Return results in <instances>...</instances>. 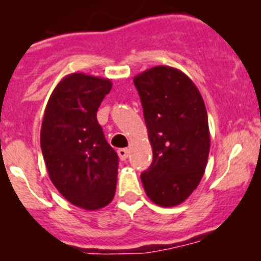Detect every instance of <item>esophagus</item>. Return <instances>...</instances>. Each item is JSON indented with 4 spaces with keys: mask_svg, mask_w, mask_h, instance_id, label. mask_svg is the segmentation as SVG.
<instances>
[{
    "mask_svg": "<svg viewBox=\"0 0 261 261\" xmlns=\"http://www.w3.org/2000/svg\"><path fill=\"white\" fill-rule=\"evenodd\" d=\"M118 155L121 160H125L129 155V150L128 149H119L118 150Z\"/></svg>",
    "mask_w": 261,
    "mask_h": 261,
    "instance_id": "obj_1",
    "label": "esophagus"
}]
</instances>
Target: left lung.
<instances>
[{
  "label": "left lung",
  "mask_w": 261,
  "mask_h": 261,
  "mask_svg": "<svg viewBox=\"0 0 261 261\" xmlns=\"http://www.w3.org/2000/svg\"><path fill=\"white\" fill-rule=\"evenodd\" d=\"M143 109L152 163L141 181L160 207L185 202L204 174L210 128L204 101L182 71L156 66L133 79Z\"/></svg>",
  "instance_id": "left-lung-1"
}]
</instances>
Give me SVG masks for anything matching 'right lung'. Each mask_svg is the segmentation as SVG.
Here are the masks:
<instances>
[{
	"mask_svg": "<svg viewBox=\"0 0 261 261\" xmlns=\"http://www.w3.org/2000/svg\"><path fill=\"white\" fill-rule=\"evenodd\" d=\"M111 88L109 79L67 75L53 90L41 124L50 180L68 202L88 211L109 204L116 190L119 158L97 121L98 107Z\"/></svg>",
	"mask_w": 261,
	"mask_h": 261,
	"instance_id": "right-lung-1",
	"label": "right lung"
}]
</instances>
